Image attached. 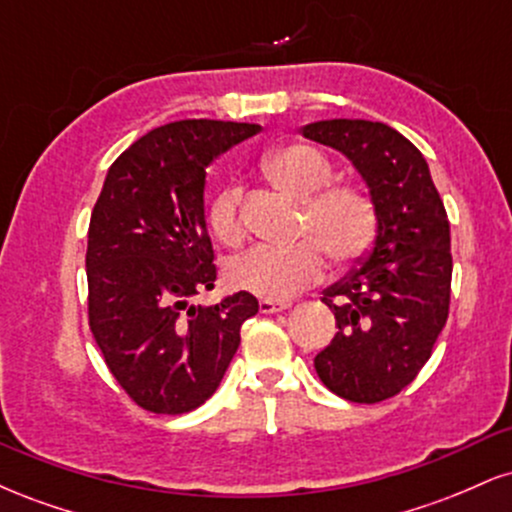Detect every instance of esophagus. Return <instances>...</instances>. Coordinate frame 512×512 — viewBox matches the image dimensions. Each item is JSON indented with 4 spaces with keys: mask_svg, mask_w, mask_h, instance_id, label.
Returning a JSON list of instances; mask_svg holds the SVG:
<instances>
[{
    "mask_svg": "<svg viewBox=\"0 0 512 512\" xmlns=\"http://www.w3.org/2000/svg\"><path fill=\"white\" fill-rule=\"evenodd\" d=\"M289 301H269V298H262L260 301V313L269 315V313H281V310L289 308Z\"/></svg>",
    "mask_w": 512,
    "mask_h": 512,
    "instance_id": "34e87169",
    "label": "esophagus"
}]
</instances>
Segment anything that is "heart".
Wrapping results in <instances>:
<instances>
[{
  "mask_svg": "<svg viewBox=\"0 0 512 512\" xmlns=\"http://www.w3.org/2000/svg\"><path fill=\"white\" fill-rule=\"evenodd\" d=\"M264 173L286 195L303 199L298 240L289 248L257 245L228 264V284L269 301H286L325 274V255L346 267L366 255L375 238L378 211L373 197L356 182H330L332 163L308 144H286L264 158ZM238 185H226L211 199L207 221L226 245L245 236Z\"/></svg>",
  "mask_w": 512,
  "mask_h": 512,
  "instance_id": "1",
  "label": "heart"
}]
</instances>
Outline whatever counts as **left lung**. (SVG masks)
<instances>
[{
	"instance_id": "left-lung-1",
	"label": "left lung",
	"mask_w": 512,
	"mask_h": 512,
	"mask_svg": "<svg viewBox=\"0 0 512 512\" xmlns=\"http://www.w3.org/2000/svg\"><path fill=\"white\" fill-rule=\"evenodd\" d=\"M301 132L354 163L378 211L370 250L322 291L339 330L315 356L327 390L378 404L414 383L448 320L450 221L426 158L397 129L370 120H320Z\"/></svg>"
}]
</instances>
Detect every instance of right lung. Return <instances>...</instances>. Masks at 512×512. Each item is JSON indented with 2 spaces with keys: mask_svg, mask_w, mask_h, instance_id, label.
<instances>
[{
  "mask_svg": "<svg viewBox=\"0 0 512 512\" xmlns=\"http://www.w3.org/2000/svg\"><path fill=\"white\" fill-rule=\"evenodd\" d=\"M260 125L180 120L151 129L110 166L91 211L86 250L88 327L117 385L154 414H187L219 387L257 298L214 289L204 180L216 156Z\"/></svg>",
  "mask_w": 512,
  "mask_h": 512,
  "instance_id": "add662e5",
  "label": "right lung"
}]
</instances>
